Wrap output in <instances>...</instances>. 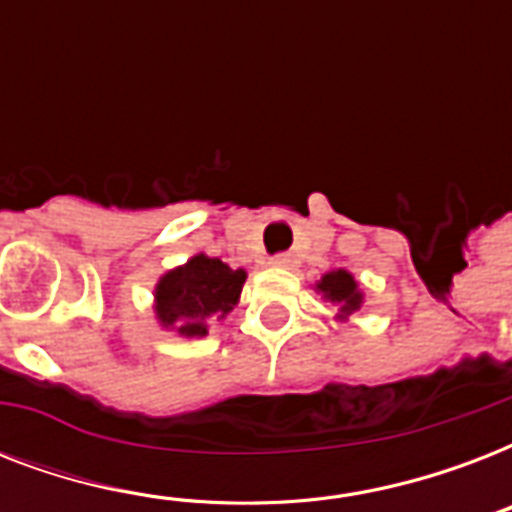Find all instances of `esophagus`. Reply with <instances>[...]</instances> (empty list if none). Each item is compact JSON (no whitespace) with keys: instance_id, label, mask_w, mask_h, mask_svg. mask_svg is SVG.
Listing matches in <instances>:
<instances>
[{"instance_id":"1","label":"esophagus","mask_w":512,"mask_h":512,"mask_svg":"<svg viewBox=\"0 0 512 512\" xmlns=\"http://www.w3.org/2000/svg\"><path fill=\"white\" fill-rule=\"evenodd\" d=\"M295 255L292 252H279V255L271 257V265H276V268H295Z\"/></svg>"}]
</instances>
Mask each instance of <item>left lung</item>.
Here are the masks:
<instances>
[{"label": "left lung", "instance_id": "left-lung-1", "mask_svg": "<svg viewBox=\"0 0 512 512\" xmlns=\"http://www.w3.org/2000/svg\"><path fill=\"white\" fill-rule=\"evenodd\" d=\"M319 289L324 292L327 300L337 303V311L340 316H353V313L361 308V292H358V284L353 281L348 271H332L321 279Z\"/></svg>", "mask_w": 512, "mask_h": 512}]
</instances>
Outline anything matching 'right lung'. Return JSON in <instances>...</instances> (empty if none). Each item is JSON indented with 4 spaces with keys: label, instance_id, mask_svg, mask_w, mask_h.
I'll return each instance as SVG.
<instances>
[{
    "label": "right lung",
    "instance_id": "right-lung-1",
    "mask_svg": "<svg viewBox=\"0 0 512 512\" xmlns=\"http://www.w3.org/2000/svg\"><path fill=\"white\" fill-rule=\"evenodd\" d=\"M247 273L233 271L223 260L191 257L183 268L162 276L156 287V316L183 337H204L212 319H225L239 303Z\"/></svg>",
    "mask_w": 512,
    "mask_h": 512
}]
</instances>
